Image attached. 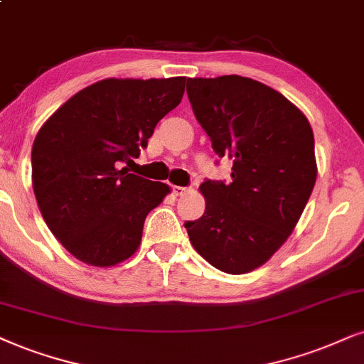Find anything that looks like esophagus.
Here are the masks:
<instances>
[{
  "label": "esophagus",
  "instance_id": "1",
  "mask_svg": "<svg viewBox=\"0 0 364 364\" xmlns=\"http://www.w3.org/2000/svg\"><path fill=\"white\" fill-rule=\"evenodd\" d=\"M188 191V188H185V186H173V193L176 196H181V195H185V193Z\"/></svg>",
  "mask_w": 364,
  "mask_h": 364
}]
</instances>
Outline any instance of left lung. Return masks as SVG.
<instances>
[{"instance_id":"8db88e82","label":"left lung","mask_w":364,"mask_h":364,"mask_svg":"<svg viewBox=\"0 0 364 364\" xmlns=\"http://www.w3.org/2000/svg\"><path fill=\"white\" fill-rule=\"evenodd\" d=\"M196 121L220 158L232 159V181L201 183L205 213L185 227L193 247L227 274H247L282 247L304 211L317 166L304 114L254 79H188Z\"/></svg>"}]
</instances>
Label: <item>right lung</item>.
Wrapping results in <instances>:
<instances>
[{
	"mask_svg": "<svg viewBox=\"0 0 364 364\" xmlns=\"http://www.w3.org/2000/svg\"><path fill=\"white\" fill-rule=\"evenodd\" d=\"M186 77L105 79L67 100L31 148L36 203L70 254L110 267L137 250L144 220L169 186L129 173L156 124L181 102Z\"/></svg>",
	"mask_w": 364,
	"mask_h": 364,
	"instance_id": "right-lung-1",
	"label": "right lung"
}]
</instances>
